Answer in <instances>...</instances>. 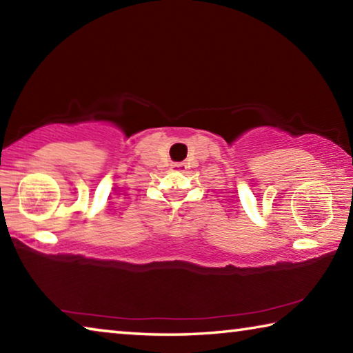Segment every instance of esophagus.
<instances>
[{
    "instance_id": "esophagus-1",
    "label": "esophagus",
    "mask_w": 353,
    "mask_h": 353,
    "mask_svg": "<svg viewBox=\"0 0 353 353\" xmlns=\"http://www.w3.org/2000/svg\"><path fill=\"white\" fill-rule=\"evenodd\" d=\"M187 168H188L187 163H183V162H181V163H172V165H171V170H172V171H185Z\"/></svg>"
}]
</instances>
